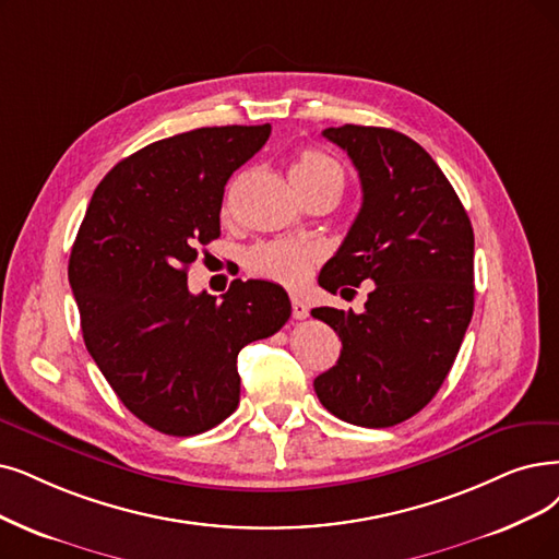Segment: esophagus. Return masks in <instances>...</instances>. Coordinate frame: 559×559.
<instances>
[{"mask_svg":"<svg viewBox=\"0 0 559 559\" xmlns=\"http://www.w3.org/2000/svg\"><path fill=\"white\" fill-rule=\"evenodd\" d=\"M292 311H294V319L296 321H302V319H307V305L302 302V298L300 296H292Z\"/></svg>","mask_w":559,"mask_h":559,"instance_id":"1","label":"esophagus"}]
</instances>
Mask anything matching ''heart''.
Segmentation results:
<instances>
[{"instance_id": "b5f03b06", "label": "heart", "mask_w": 559, "mask_h": 559, "mask_svg": "<svg viewBox=\"0 0 559 559\" xmlns=\"http://www.w3.org/2000/svg\"><path fill=\"white\" fill-rule=\"evenodd\" d=\"M292 178L298 188V192L317 188V186H332L342 192L344 188V171L328 155L319 151H302L298 160L292 167ZM319 261V252L307 245L288 242V240H275L263 242L248 254V267L257 277L271 280L284 286H302L311 267Z\"/></svg>"}]
</instances>
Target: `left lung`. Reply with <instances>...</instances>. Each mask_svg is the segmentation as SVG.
I'll return each mask as SVG.
<instances>
[{
  "mask_svg": "<svg viewBox=\"0 0 559 559\" xmlns=\"http://www.w3.org/2000/svg\"><path fill=\"white\" fill-rule=\"evenodd\" d=\"M323 138L360 174L362 206L319 284L373 288L362 314L311 309L342 340L314 390L355 427H394L429 404L456 360L475 307V234L448 176L411 138L353 123Z\"/></svg>",
  "mask_w": 559,
  "mask_h": 559,
  "instance_id": "1",
  "label": "left lung"
}]
</instances>
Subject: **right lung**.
<instances>
[{
    "label": "right lung",
    "instance_id": "add662e5",
    "mask_svg": "<svg viewBox=\"0 0 559 559\" xmlns=\"http://www.w3.org/2000/svg\"><path fill=\"white\" fill-rule=\"evenodd\" d=\"M271 123L181 132L128 155L96 188L69 261L86 350L123 406L167 436L204 433L240 399L236 357L292 317L282 286L234 280L215 300L188 265L219 236L229 176Z\"/></svg>",
    "mask_w": 559,
    "mask_h": 559
}]
</instances>
